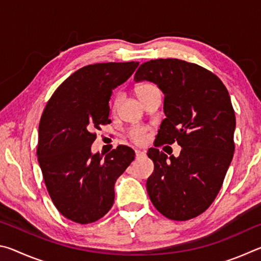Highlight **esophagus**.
<instances>
[{
  "label": "esophagus",
  "mask_w": 261,
  "mask_h": 261,
  "mask_svg": "<svg viewBox=\"0 0 261 261\" xmlns=\"http://www.w3.org/2000/svg\"><path fill=\"white\" fill-rule=\"evenodd\" d=\"M135 153H136V158H140V156L145 155V152L144 151H140V149H136Z\"/></svg>",
  "instance_id": "esophagus-1"
}]
</instances>
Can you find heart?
<instances>
[{
	"instance_id": "1",
	"label": "heart",
	"mask_w": 261,
	"mask_h": 261,
	"mask_svg": "<svg viewBox=\"0 0 261 261\" xmlns=\"http://www.w3.org/2000/svg\"><path fill=\"white\" fill-rule=\"evenodd\" d=\"M159 92H160L159 91V88L152 83H143L136 87V93L141 101L146 100L148 96H151L154 93H159ZM121 99H122L121 93H117L116 95H115V98L113 100L114 108H116L117 106L120 105ZM127 135H129L130 139L132 141H135V143H137V144H141L145 140V138H146L147 127L143 126V125H134L130 127Z\"/></svg>"
}]
</instances>
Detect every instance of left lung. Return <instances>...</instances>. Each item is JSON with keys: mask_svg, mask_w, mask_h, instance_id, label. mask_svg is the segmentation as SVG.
<instances>
[{"mask_svg": "<svg viewBox=\"0 0 261 261\" xmlns=\"http://www.w3.org/2000/svg\"><path fill=\"white\" fill-rule=\"evenodd\" d=\"M152 82L165 94L154 146L175 141L182 147L168 158L155 147L147 155L154 171L146 183L154 207L166 218L187 221L208 208L232 160L236 126L230 95L218 76L177 59L145 62L135 82Z\"/></svg>", "mask_w": 261, "mask_h": 261, "instance_id": "1", "label": "left lung"}]
</instances>
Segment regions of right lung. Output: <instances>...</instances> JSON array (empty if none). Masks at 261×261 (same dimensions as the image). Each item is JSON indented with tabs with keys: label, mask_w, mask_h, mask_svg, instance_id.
Instances as JSON below:
<instances>
[{
	"label": "right lung",
	"mask_w": 261,
	"mask_h": 261,
	"mask_svg": "<svg viewBox=\"0 0 261 261\" xmlns=\"http://www.w3.org/2000/svg\"><path fill=\"white\" fill-rule=\"evenodd\" d=\"M139 62L96 63L77 70L57 87L39 124L38 161L48 193L60 213L87 224L108 213L114 185L135 159L120 145L92 154L95 130L109 124L113 90L130 78Z\"/></svg>",
	"instance_id": "right-lung-1"
}]
</instances>
